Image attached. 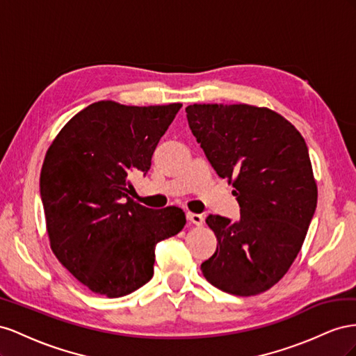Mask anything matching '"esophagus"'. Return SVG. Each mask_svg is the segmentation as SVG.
Instances as JSON below:
<instances>
[{
    "label": "esophagus",
    "instance_id": "obj_1",
    "mask_svg": "<svg viewBox=\"0 0 356 356\" xmlns=\"http://www.w3.org/2000/svg\"><path fill=\"white\" fill-rule=\"evenodd\" d=\"M188 220H191L192 223H195V225H202V222H204V218H202V215H198V213H188L186 215Z\"/></svg>",
    "mask_w": 356,
    "mask_h": 356
}]
</instances>
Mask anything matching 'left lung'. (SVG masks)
Returning <instances> with one entry per match:
<instances>
[{"mask_svg": "<svg viewBox=\"0 0 356 356\" xmlns=\"http://www.w3.org/2000/svg\"><path fill=\"white\" fill-rule=\"evenodd\" d=\"M188 124L222 179L232 184L240 219L209 215L215 255L201 264L213 286L257 296L285 276L306 238L318 188L309 149L291 122L249 104H194Z\"/></svg>", "mask_w": 356, "mask_h": 356, "instance_id": "obj_1", "label": "left lung"}]
</instances>
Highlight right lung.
Returning <instances> with one entry per match:
<instances>
[{
  "mask_svg": "<svg viewBox=\"0 0 356 356\" xmlns=\"http://www.w3.org/2000/svg\"><path fill=\"white\" fill-rule=\"evenodd\" d=\"M181 104L98 101L79 111L47 149L40 175L55 257L92 292L118 298L154 276L155 246L184 229L179 207L152 210L129 197Z\"/></svg>",
  "mask_w": 356,
  "mask_h": 356,
  "instance_id": "right-lung-1",
  "label": "right lung"
}]
</instances>
